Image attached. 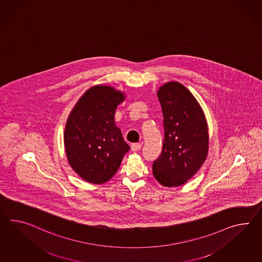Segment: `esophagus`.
Listing matches in <instances>:
<instances>
[{
    "label": "esophagus",
    "instance_id": "obj_1",
    "mask_svg": "<svg viewBox=\"0 0 262 262\" xmlns=\"http://www.w3.org/2000/svg\"><path fill=\"white\" fill-rule=\"evenodd\" d=\"M141 147H142V144L141 143H134V144H132V150L133 151H137V150H139L140 149Z\"/></svg>",
    "mask_w": 262,
    "mask_h": 262
}]
</instances>
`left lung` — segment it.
<instances>
[{
    "label": "left lung",
    "mask_w": 262,
    "mask_h": 262,
    "mask_svg": "<svg viewBox=\"0 0 262 262\" xmlns=\"http://www.w3.org/2000/svg\"><path fill=\"white\" fill-rule=\"evenodd\" d=\"M157 96L164 116L165 139L152 172L161 185L180 186L198 172L206 160L208 125L198 100L183 84H163Z\"/></svg>",
    "instance_id": "obj_1"
}]
</instances>
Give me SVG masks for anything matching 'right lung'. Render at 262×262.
<instances>
[{"mask_svg":"<svg viewBox=\"0 0 262 262\" xmlns=\"http://www.w3.org/2000/svg\"><path fill=\"white\" fill-rule=\"evenodd\" d=\"M124 92L108 85H95L71 111L64 128V147L73 170L94 185L108 182L121 165L129 146L115 121Z\"/></svg>","mask_w":262,"mask_h":262,"instance_id":"1","label":"right lung"}]
</instances>
